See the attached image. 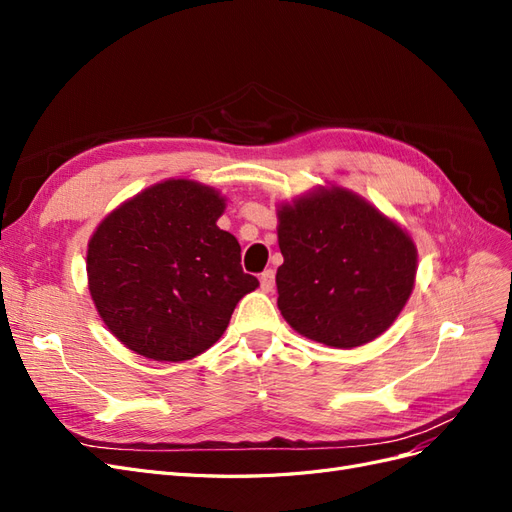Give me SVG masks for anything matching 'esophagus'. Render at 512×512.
<instances>
[{
    "mask_svg": "<svg viewBox=\"0 0 512 512\" xmlns=\"http://www.w3.org/2000/svg\"><path fill=\"white\" fill-rule=\"evenodd\" d=\"M273 286H275V271L267 269L265 273L260 275V288L265 290V292H271V290H273Z\"/></svg>",
    "mask_w": 512,
    "mask_h": 512,
    "instance_id": "esophagus-1",
    "label": "esophagus"
}]
</instances>
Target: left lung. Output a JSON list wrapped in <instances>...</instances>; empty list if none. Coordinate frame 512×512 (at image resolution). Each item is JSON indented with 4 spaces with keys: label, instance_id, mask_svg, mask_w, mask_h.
<instances>
[{
    "label": "left lung",
    "instance_id": "8db88e82",
    "mask_svg": "<svg viewBox=\"0 0 512 512\" xmlns=\"http://www.w3.org/2000/svg\"><path fill=\"white\" fill-rule=\"evenodd\" d=\"M277 307L299 335L356 348L382 335L414 290L418 252L406 228L339 185L277 205Z\"/></svg>",
    "mask_w": 512,
    "mask_h": 512
}]
</instances>
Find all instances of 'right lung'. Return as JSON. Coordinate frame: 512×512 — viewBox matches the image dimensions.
Masks as SVG:
<instances>
[{"mask_svg":"<svg viewBox=\"0 0 512 512\" xmlns=\"http://www.w3.org/2000/svg\"><path fill=\"white\" fill-rule=\"evenodd\" d=\"M226 198L192 179H166L123 200L87 243V284L119 342L151 361H190L224 335L260 284L241 245L218 226Z\"/></svg>","mask_w":512,"mask_h":512,"instance_id":"1","label":"right lung"}]
</instances>
